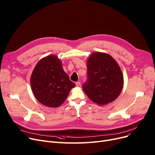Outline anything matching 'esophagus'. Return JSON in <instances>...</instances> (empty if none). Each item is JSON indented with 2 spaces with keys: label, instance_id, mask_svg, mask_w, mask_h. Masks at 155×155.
I'll return each instance as SVG.
<instances>
[{
  "label": "esophagus",
  "instance_id": "34e87169",
  "mask_svg": "<svg viewBox=\"0 0 155 155\" xmlns=\"http://www.w3.org/2000/svg\"><path fill=\"white\" fill-rule=\"evenodd\" d=\"M75 84H76V86H77V87H80V86H81V84H80V82H76Z\"/></svg>",
  "mask_w": 155,
  "mask_h": 155
}]
</instances>
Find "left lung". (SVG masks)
<instances>
[{
	"mask_svg": "<svg viewBox=\"0 0 155 155\" xmlns=\"http://www.w3.org/2000/svg\"><path fill=\"white\" fill-rule=\"evenodd\" d=\"M87 80L82 88L94 103L105 105L120 94L124 77L119 65L108 54L94 52L87 59Z\"/></svg>",
	"mask_w": 155,
	"mask_h": 155,
	"instance_id": "left-lung-1",
	"label": "left lung"
}]
</instances>
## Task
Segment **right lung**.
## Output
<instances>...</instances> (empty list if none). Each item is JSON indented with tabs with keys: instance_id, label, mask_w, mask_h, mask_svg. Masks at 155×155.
<instances>
[{
	"instance_id": "obj_1",
	"label": "right lung",
	"mask_w": 155,
	"mask_h": 155,
	"mask_svg": "<svg viewBox=\"0 0 155 155\" xmlns=\"http://www.w3.org/2000/svg\"><path fill=\"white\" fill-rule=\"evenodd\" d=\"M33 95L42 104L57 107L61 105L75 84L63 69L56 56L40 59L33 69L30 78Z\"/></svg>"
}]
</instances>
